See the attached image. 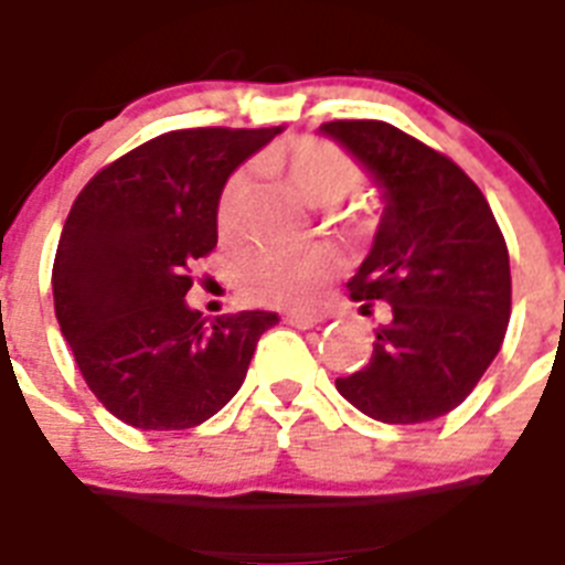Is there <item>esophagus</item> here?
Segmentation results:
<instances>
[{
	"instance_id": "34e87169",
	"label": "esophagus",
	"mask_w": 565,
	"mask_h": 565,
	"mask_svg": "<svg viewBox=\"0 0 565 565\" xmlns=\"http://www.w3.org/2000/svg\"><path fill=\"white\" fill-rule=\"evenodd\" d=\"M286 323H291V327H297V330H312V327H318L321 321L309 312H288Z\"/></svg>"
}]
</instances>
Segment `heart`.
Masks as SVG:
<instances>
[{"instance_id": "b5f03b06", "label": "heart", "mask_w": 565, "mask_h": 565, "mask_svg": "<svg viewBox=\"0 0 565 565\" xmlns=\"http://www.w3.org/2000/svg\"><path fill=\"white\" fill-rule=\"evenodd\" d=\"M270 159L286 170L297 191L315 205H335L362 182L360 161L327 138H295ZM250 170H235L217 196V226L235 235L250 196ZM339 277V256L327 247H253L238 265V288L259 306H309Z\"/></svg>"}]
</instances>
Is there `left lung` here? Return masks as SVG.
Listing matches in <instances>:
<instances>
[{"label": "left lung", "mask_w": 565, "mask_h": 565, "mask_svg": "<svg viewBox=\"0 0 565 565\" xmlns=\"http://www.w3.org/2000/svg\"><path fill=\"white\" fill-rule=\"evenodd\" d=\"M383 188L374 247L348 282L386 300L369 365L335 388L371 418L424 424L471 395L510 323V256L487 196L460 164L383 120L321 126Z\"/></svg>", "instance_id": "obj_1"}]
</instances>
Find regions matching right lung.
I'll list each match as a JSON object with an SVG mask.
<instances>
[{
	"mask_svg": "<svg viewBox=\"0 0 565 565\" xmlns=\"http://www.w3.org/2000/svg\"><path fill=\"white\" fill-rule=\"evenodd\" d=\"M279 129H177L96 173L61 233L55 318L96 401L141 430H188L242 388L277 312L185 303L191 268L217 244V196Z\"/></svg>",
	"mask_w": 565,
	"mask_h": 565,
	"instance_id": "1",
	"label": "right lung"
}]
</instances>
